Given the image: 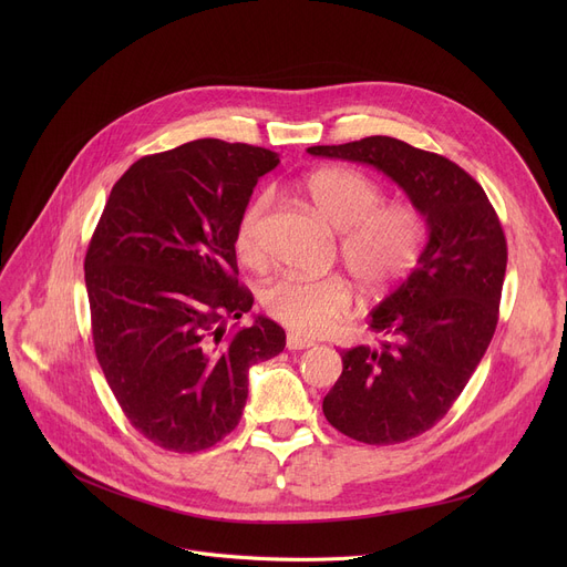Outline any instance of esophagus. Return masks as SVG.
<instances>
[{
	"label": "esophagus",
	"mask_w": 567,
	"mask_h": 567,
	"mask_svg": "<svg viewBox=\"0 0 567 567\" xmlns=\"http://www.w3.org/2000/svg\"><path fill=\"white\" fill-rule=\"evenodd\" d=\"M312 344H315V340L303 338V336H299V333H289V336H287V349H289V351L308 349V347H312Z\"/></svg>",
	"instance_id": "1"
}]
</instances>
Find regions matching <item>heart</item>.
<instances>
[{
	"label": "heart",
	"mask_w": 567,
	"mask_h": 567,
	"mask_svg": "<svg viewBox=\"0 0 567 567\" xmlns=\"http://www.w3.org/2000/svg\"><path fill=\"white\" fill-rule=\"evenodd\" d=\"M317 214L340 234V257L368 291H383L409 274L423 246V216L411 204H383L381 186L355 169H319L306 178ZM271 193H255L241 208L234 229L238 257L264 259V218ZM261 303L268 317L287 329L321 336L347 315L351 289L344 278L285 276L268 282Z\"/></svg>",
	"instance_id": "obj_1"
}]
</instances>
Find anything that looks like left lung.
Wrapping results in <instances>:
<instances>
[{
	"instance_id": "1",
	"label": "left lung",
	"mask_w": 567,
	"mask_h": 567,
	"mask_svg": "<svg viewBox=\"0 0 567 567\" xmlns=\"http://www.w3.org/2000/svg\"><path fill=\"white\" fill-rule=\"evenodd\" d=\"M308 154L372 165L425 218L419 266L370 315L385 340L342 351V374L321 404L349 439L409 441L449 413L492 342L508 264L503 227L471 174L402 140L372 135Z\"/></svg>"
}]
</instances>
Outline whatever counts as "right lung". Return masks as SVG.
I'll return each instance as SVG.
<instances>
[{
  "label": "right lung",
  "mask_w": 567,
  "mask_h": 567,
  "mask_svg": "<svg viewBox=\"0 0 567 567\" xmlns=\"http://www.w3.org/2000/svg\"><path fill=\"white\" fill-rule=\"evenodd\" d=\"M276 152L195 140L144 156L114 184L84 257L96 359L131 425L174 453L216 445L241 421L248 370L285 349L238 285L234 229Z\"/></svg>",
  "instance_id": "right-lung-1"
}]
</instances>
